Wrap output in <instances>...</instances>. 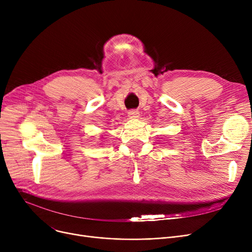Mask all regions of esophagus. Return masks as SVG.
I'll return each instance as SVG.
<instances>
[{"instance_id": "1", "label": "esophagus", "mask_w": 252, "mask_h": 252, "mask_svg": "<svg viewBox=\"0 0 252 252\" xmlns=\"http://www.w3.org/2000/svg\"><path fill=\"white\" fill-rule=\"evenodd\" d=\"M128 117L129 118H138L139 117V111L137 110H130L128 111Z\"/></svg>"}]
</instances>
